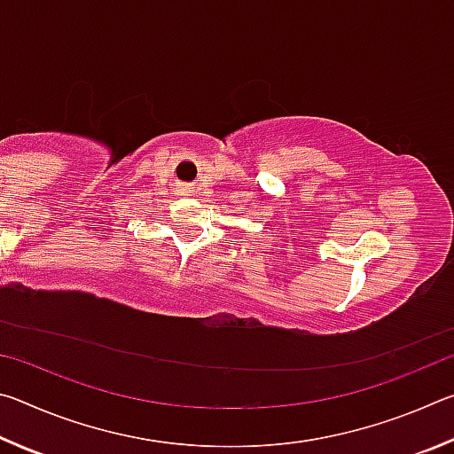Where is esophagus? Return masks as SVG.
<instances>
[{
    "label": "esophagus",
    "instance_id": "esophagus-1",
    "mask_svg": "<svg viewBox=\"0 0 454 454\" xmlns=\"http://www.w3.org/2000/svg\"><path fill=\"white\" fill-rule=\"evenodd\" d=\"M180 192H182V194H192V192H194V190H192L188 184H184V186L180 188Z\"/></svg>",
    "mask_w": 454,
    "mask_h": 454
}]
</instances>
